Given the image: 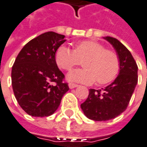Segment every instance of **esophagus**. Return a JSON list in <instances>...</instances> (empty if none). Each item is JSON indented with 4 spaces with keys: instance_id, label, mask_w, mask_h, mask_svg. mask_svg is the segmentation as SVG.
Listing matches in <instances>:
<instances>
[{
    "instance_id": "34e87169",
    "label": "esophagus",
    "mask_w": 147,
    "mask_h": 147,
    "mask_svg": "<svg viewBox=\"0 0 147 147\" xmlns=\"http://www.w3.org/2000/svg\"><path fill=\"white\" fill-rule=\"evenodd\" d=\"M68 86H69V88L70 89H74V88H76V87H77L78 86V85H76V84H74V83H69L68 84Z\"/></svg>"
}]
</instances>
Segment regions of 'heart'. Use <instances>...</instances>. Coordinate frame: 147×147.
<instances>
[{
  "instance_id": "heart-1",
  "label": "heart",
  "mask_w": 147,
  "mask_h": 147,
  "mask_svg": "<svg viewBox=\"0 0 147 147\" xmlns=\"http://www.w3.org/2000/svg\"><path fill=\"white\" fill-rule=\"evenodd\" d=\"M57 66L64 71L80 65L84 68L76 69L67 75L69 80L92 84L97 80L99 85H106L117 77L120 70V59L113 50L105 49L100 42L85 40L76 42L74 50L65 45L60 46L55 53Z\"/></svg>"
}]
</instances>
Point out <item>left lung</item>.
Returning a JSON list of instances; mask_svg holds the SVG:
<instances>
[{
    "label": "left lung",
    "mask_w": 147,
    "mask_h": 147,
    "mask_svg": "<svg viewBox=\"0 0 147 147\" xmlns=\"http://www.w3.org/2000/svg\"><path fill=\"white\" fill-rule=\"evenodd\" d=\"M105 39L116 50L120 70L117 78L105 89H90L87 99L80 105L86 117L94 121L110 120L124 112L138 80V67L129 50L114 38L105 37Z\"/></svg>",
    "instance_id": "obj_1"
}]
</instances>
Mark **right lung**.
<instances>
[{
    "label": "right lung",
    "mask_w": 147,
    "mask_h": 147,
    "mask_svg": "<svg viewBox=\"0 0 147 147\" xmlns=\"http://www.w3.org/2000/svg\"><path fill=\"white\" fill-rule=\"evenodd\" d=\"M64 38L55 32L42 34L26 43L16 57L11 71L12 88L17 102L29 115H52L69 90L55 60Z\"/></svg>",
    "instance_id": "1"
}]
</instances>
